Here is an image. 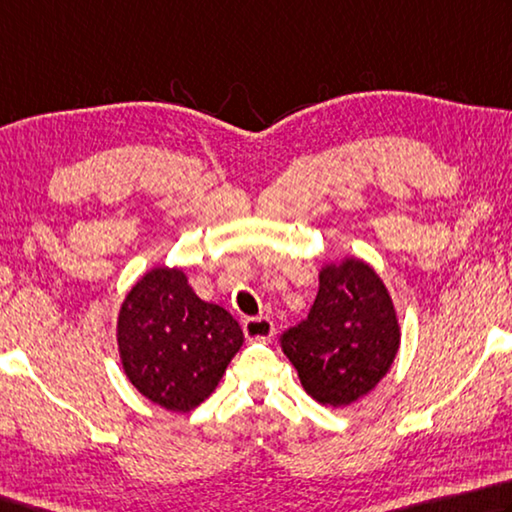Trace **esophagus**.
Masks as SVG:
<instances>
[{
	"mask_svg": "<svg viewBox=\"0 0 512 512\" xmlns=\"http://www.w3.org/2000/svg\"><path fill=\"white\" fill-rule=\"evenodd\" d=\"M244 333L248 340H271L275 333V324L268 318H246Z\"/></svg>",
	"mask_w": 512,
	"mask_h": 512,
	"instance_id": "1",
	"label": "esophagus"
}]
</instances>
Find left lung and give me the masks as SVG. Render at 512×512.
Returning a JSON list of instances; mask_svg holds the SVG:
<instances>
[{"mask_svg":"<svg viewBox=\"0 0 512 512\" xmlns=\"http://www.w3.org/2000/svg\"><path fill=\"white\" fill-rule=\"evenodd\" d=\"M318 277L309 318L284 333L282 349L313 401L347 407L385 378L401 324L385 282L362 259L324 264Z\"/></svg>","mask_w":512,"mask_h":512,"instance_id":"obj_1","label":"left lung"}]
</instances>
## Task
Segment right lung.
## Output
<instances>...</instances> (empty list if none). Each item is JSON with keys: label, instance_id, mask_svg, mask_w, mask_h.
Listing matches in <instances>:
<instances>
[{"label": "right lung", "instance_id": "right-lung-1", "mask_svg": "<svg viewBox=\"0 0 512 512\" xmlns=\"http://www.w3.org/2000/svg\"><path fill=\"white\" fill-rule=\"evenodd\" d=\"M116 342L129 383L185 414L215 392L244 333L224 306L192 291L183 268L154 266L120 304Z\"/></svg>", "mask_w": 512, "mask_h": 512}]
</instances>
